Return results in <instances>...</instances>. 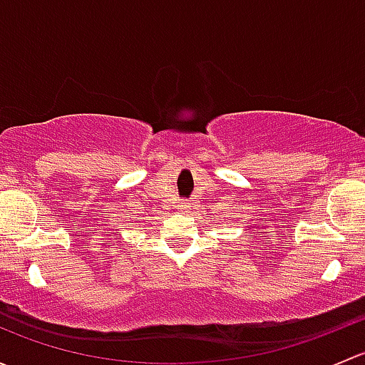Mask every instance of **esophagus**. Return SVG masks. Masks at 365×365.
I'll list each match as a JSON object with an SVG mask.
<instances>
[{"label":"esophagus","instance_id":"esophagus-1","mask_svg":"<svg viewBox=\"0 0 365 365\" xmlns=\"http://www.w3.org/2000/svg\"><path fill=\"white\" fill-rule=\"evenodd\" d=\"M180 208H182V210H189L190 208V203H189V201H182V203H180Z\"/></svg>","mask_w":365,"mask_h":365}]
</instances>
